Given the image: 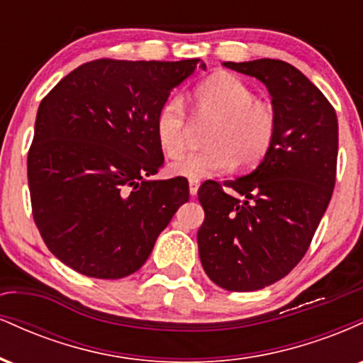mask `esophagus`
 Returning a JSON list of instances; mask_svg holds the SVG:
<instances>
[{
  "label": "esophagus",
  "mask_w": 363,
  "mask_h": 363,
  "mask_svg": "<svg viewBox=\"0 0 363 363\" xmlns=\"http://www.w3.org/2000/svg\"><path fill=\"white\" fill-rule=\"evenodd\" d=\"M198 187H199V181L198 179H189V194L194 196L198 193Z\"/></svg>",
  "instance_id": "obj_1"
}]
</instances>
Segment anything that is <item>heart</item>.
<instances>
[{
    "label": "heart",
    "instance_id": "obj_1",
    "mask_svg": "<svg viewBox=\"0 0 363 363\" xmlns=\"http://www.w3.org/2000/svg\"><path fill=\"white\" fill-rule=\"evenodd\" d=\"M198 119H215L206 136L208 148L187 153L169 165L172 176L205 179L227 172L237 164L251 169L268 155L278 131L277 111L256 101L247 83L230 73H216L194 90ZM158 147L170 158L184 152L189 140V123L184 101L174 95L162 104L155 116Z\"/></svg>",
    "mask_w": 363,
    "mask_h": 363
}]
</instances>
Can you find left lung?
<instances>
[{
	"instance_id": "obj_1",
	"label": "left lung",
	"mask_w": 363,
	"mask_h": 363,
	"mask_svg": "<svg viewBox=\"0 0 363 363\" xmlns=\"http://www.w3.org/2000/svg\"><path fill=\"white\" fill-rule=\"evenodd\" d=\"M257 78L272 95L278 131L268 155L244 177L199 187L203 269L230 291L261 290L286 277L309 249L331 199L338 119L323 91L280 60L222 62Z\"/></svg>"
}]
</instances>
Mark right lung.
Segmentation results:
<instances>
[{"mask_svg": "<svg viewBox=\"0 0 363 363\" xmlns=\"http://www.w3.org/2000/svg\"><path fill=\"white\" fill-rule=\"evenodd\" d=\"M201 60H97L66 74L40 102L28 150L32 213L45 245L74 272L118 280L138 272L189 199L164 165L155 116Z\"/></svg>", "mask_w": 363, "mask_h": 363, "instance_id": "add662e5", "label": "right lung"}]
</instances>
